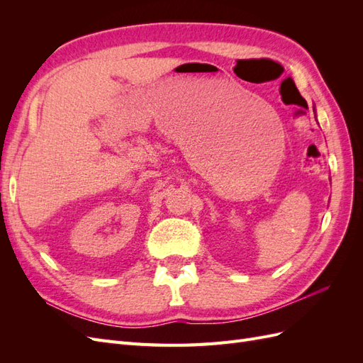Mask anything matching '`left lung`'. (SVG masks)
<instances>
[{"instance_id":"8db88e82","label":"left lung","mask_w":363,"mask_h":363,"mask_svg":"<svg viewBox=\"0 0 363 363\" xmlns=\"http://www.w3.org/2000/svg\"><path fill=\"white\" fill-rule=\"evenodd\" d=\"M313 112H315V111H313Z\"/></svg>"}]
</instances>
